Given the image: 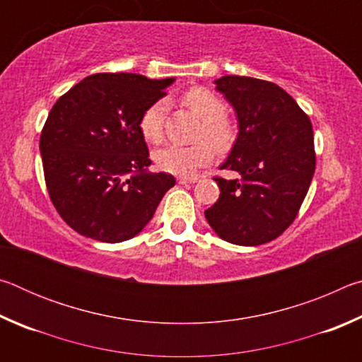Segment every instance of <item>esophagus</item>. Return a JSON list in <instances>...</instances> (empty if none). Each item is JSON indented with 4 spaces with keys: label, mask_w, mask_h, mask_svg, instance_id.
Returning a JSON list of instances; mask_svg holds the SVG:
<instances>
[{
    "label": "esophagus",
    "mask_w": 362,
    "mask_h": 362,
    "mask_svg": "<svg viewBox=\"0 0 362 362\" xmlns=\"http://www.w3.org/2000/svg\"><path fill=\"white\" fill-rule=\"evenodd\" d=\"M177 182H179L180 185H193V183L198 182V179H196V177H192V179H187V177H179Z\"/></svg>",
    "instance_id": "1"
}]
</instances>
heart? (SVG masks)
I'll return each mask as SVG.
<instances>
[{
    "instance_id": "obj_1",
    "label": "heart",
    "mask_w": 362,
    "mask_h": 362,
    "mask_svg": "<svg viewBox=\"0 0 362 362\" xmlns=\"http://www.w3.org/2000/svg\"><path fill=\"white\" fill-rule=\"evenodd\" d=\"M183 103L192 112L203 119L199 136L222 148L230 142V129L223 121L226 115L225 103L218 97L204 88H193L183 95ZM164 115H166V102L156 100L140 116L139 129L146 142L158 144L163 139ZM156 166L164 173L189 177L194 175L199 168L209 164L214 159V148L211 144L199 142L194 145L169 144L153 153Z\"/></svg>"
}]
</instances>
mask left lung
Masks as SVG:
<instances>
[{
	"label": "left lung",
	"mask_w": 362,
	"mask_h": 362,
	"mask_svg": "<svg viewBox=\"0 0 362 362\" xmlns=\"http://www.w3.org/2000/svg\"><path fill=\"white\" fill-rule=\"evenodd\" d=\"M236 113L238 137L216 179L218 201L204 212L218 238L238 246L273 241L289 226L313 180V127L297 102L263 79L226 75L214 81Z\"/></svg>",
	"instance_id": "8db88e82"
}]
</instances>
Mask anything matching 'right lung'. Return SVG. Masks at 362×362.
<instances>
[{"instance_id":"obj_1","label":"right lung","mask_w":362,"mask_h":362,"mask_svg":"<svg viewBox=\"0 0 362 362\" xmlns=\"http://www.w3.org/2000/svg\"><path fill=\"white\" fill-rule=\"evenodd\" d=\"M175 78L99 73L52 107L40 151L49 196L79 235L102 243L137 236L175 179L150 173L140 116Z\"/></svg>"}]
</instances>
